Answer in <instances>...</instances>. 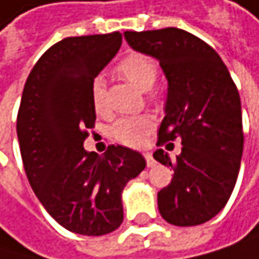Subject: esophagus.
Wrapping results in <instances>:
<instances>
[{
	"instance_id": "obj_1",
	"label": "esophagus",
	"mask_w": 259,
	"mask_h": 259,
	"mask_svg": "<svg viewBox=\"0 0 259 259\" xmlns=\"http://www.w3.org/2000/svg\"><path fill=\"white\" fill-rule=\"evenodd\" d=\"M144 156H145V160H147V165H148V166H153V165L156 163V160L153 159L151 153H145Z\"/></svg>"
}]
</instances>
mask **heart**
I'll list each match as a JSON object with an SVG mask.
<instances>
[{"mask_svg": "<svg viewBox=\"0 0 259 259\" xmlns=\"http://www.w3.org/2000/svg\"><path fill=\"white\" fill-rule=\"evenodd\" d=\"M117 72L140 91H148L157 80V64L145 54H130L117 64ZM91 100L97 114L106 115V86L103 77H96L91 84ZM153 130V119L148 115L123 117L117 120L112 128V137L126 147H140L145 136Z\"/></svg>", "mask_w": 259, "mask_h": 259, "instance_id": "b5f03b06", "label": "heart"}]
</instances>
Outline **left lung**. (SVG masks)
<instances>
[{"mask_svg": "<svg viewBox=\"0 0 259 259\" xmlns=\"http://www.w3.org/2000/svg\"><path fill=\"white\" fill-rule=\"evenodd\" d=\"M125 38L134 51L159 60L168 80L157 145L182 140L176 160L160 148L153 154L175 171L157 193L159 211L173 226L204 224L224 208L238 179L244 133L236 84L216 51L190 32L128 30Z\"/></svg>", "mask_w": 259, "mask_h": 259, "instance_id": "1", "label": "left lung"}]
</instances>
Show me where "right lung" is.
Instances as JSON below:
<instances>
[{"mask_svg":"<svg viewBox=\"0 0 259 259\" xmlns=\"http://www.w3.org/2000/svg\"><path fill=\"white\" fill-rule=\"evenodd\" d=\"M122 33L68 36L51 46L30 71L18 109L17 134L29 184L66 230L100 236L123 221L122 191L147 162L109 145L100 156L83 142L94 128L91 84L114 58Z\"/></svg>","mask_w":259,"mask_h":259,"instance_id":"obj_1","label":"right lung"}]
</instances>
